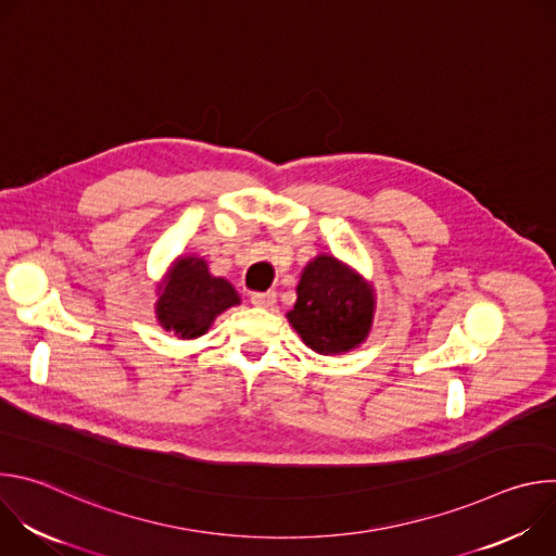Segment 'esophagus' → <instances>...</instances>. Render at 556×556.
I'll use <instances>...</instances> for the list:
<instances>
[{
    "label": "esophagus",
    "mask_w": 556,
    "mask_h": 556,
    "mask_svg": "<svg viewBox=\"0 0 556 556\" xmlns=\"http://www.w3.org/2000/svg\"><path fill=\"white\" fill-rule=\"evenodd\" d=\"M251 301H253V305H257V307L270 309V307L275 305V301H277V294H275V292H257V294L251 296Z\"/></svg>",
    "instance_id": "obj_1"
}]
</instances>
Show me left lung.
<instances>
[{
  "label": "left lung",
  "mask_w": 556,
  "mask_h": 556,
  "mask_svg": "<svg viewBox=\"0 0 556 556\" xmlns=\"http://www.w3.org/2000/svg\"><path fill=\"white\" fill-rule=\"evenodd\" d=\"M374 314L371 281L339 257L321 253L303 266L286 319L312 352L339 356L367 341Z\"/></svg>",
  "instance_id": "1"
}]
</instances>
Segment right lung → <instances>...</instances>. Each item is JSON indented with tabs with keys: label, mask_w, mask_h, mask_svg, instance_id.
<instances>
[{
	"label": "right lung",
	"mask_w": 556,
	"mask_h": 556,
	"mask_svg": "<svg viewBox=\"0 0 556 556\" xmlns=\"http://www.w3.org/2000/svg\"><path fill=\"white\" fill-rule=\"evenodd\" d=\"M242 299L224 277L208 270L204 257L178 255L165 277L155 283V321L182 341L200 339L213 321Z\"/></svg>",
	"instance_id": "1"
}]
</instances>
